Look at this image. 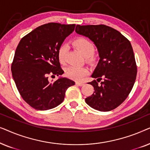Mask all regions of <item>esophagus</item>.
Segmentation results:
<instances>
[{
	"mask_svg": "<svg viewBox=\"0 0 150 150\" xmlns=\"http://www.w3.org/2000/svg\"><path fill=\"white\" fill-rule=\"evenodd\" d=\"M76 85H79V86H83L85 85V83L84 82H76Z\"/></svg>",
	"mask_w": 150,
	"mask_h": 150,
	"instance_id": "esophagus-1",
	"label": "esophagus"
}]
</instances>
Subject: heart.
<instances>
[{"mask_svg": "<svg viewBox=\"0 0 150 150\" xmlns=\"http://www.w3.org/2000/svg\"><path fill=\"white\" fill-rule=\"evenodd\" d=\"M73 45L85 57L86 60L89 62H93L96 61V56L93 54V44L87 39L79 38L73 41ZM67 48L65 45H62L59 47L58 50V59L61 64H64L66 59ZM89 73V69L85 67L69 66L65 69V74L70 79L80 81L87 76Z\"/></svg>", "mask_w": 150, "mask_h": 150, "instance_id": "heart-1", "label": "heart"}]
</instances>
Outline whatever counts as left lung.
<instances>
[{
  "instance_id": "obj_1",
  "label": "left lung",
  "mask_w": 150,
  "mask_h": 150,
  "mask_svg": "<svg viewBox=\"0 0 150 150\" xmlns=\"http://www.w3.org/2000/svg\"><path fill=\"white\" fill-rule=\"evenodd\" d=\"M76 32L93 42L100 61L89 84L95 91L85 99L100 111H109L128 98L137 78V66L130 41L115 28L104 24L77 25Z\"/></svg>"
}]
</instances>
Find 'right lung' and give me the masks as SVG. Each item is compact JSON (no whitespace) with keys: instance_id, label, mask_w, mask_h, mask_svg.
<instances>
[{"instance_id":"right-lung-1","label":"right lung","mask_w":150,"mask_h":150,"mask_svg":"<svg viewBox=\"0 0 150 150\" xmlns=\"http://www.w3.org/2000/svg\"><path fill=\"white\" fill-rule=\"evenodd\" d=\"M76 24H45L26 35L16 48L11 64L16 85L24 101L36 110L51 109L63 102L65 91L75 82L60 78L49 82L51 76L63 74L58 50L74 30Z\"/></svg>"}]
</instances>
